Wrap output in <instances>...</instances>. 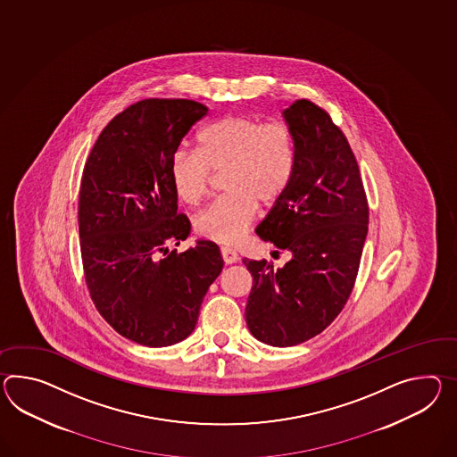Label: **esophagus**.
<instances>
[{"label": "esophagus", "mask_w": 457, "mask_h": 457, "mask_svg": "<svg viewBox=\"0 0 457 457\" xmlns=\"http://www.w3.org/2000/svg\"><path fill=\"white\" fill-rule=\"evenodd\" d=\"M221 256H223V261L226 264H234L236 261H237V254L234 253L233 249H221Z\"/></svg>", "instance_id": "esophagus-1"}]
</instances>
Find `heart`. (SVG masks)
I'll return each instance as SVG.
<instances>
[{"label":"heart","mask_w":457,"mask_h":457,"mask_svg":"<svg viewBox=\"0 0 457 457\" xmlns=\"http://www.w3.org/2000/svg\"><path fill=\"white\" fill-rule=\"evenodd\" d=\"M297 165L295 135L286 123L224 115L198 134V150L179 148L170 163L177 196L189 206L208 193L212 173H223L221 200L195 221L198 234L220 245L237 243L256 220L259 203L272 206L289 188Z\"/></svg>","instance_id":"b5f03b06"}]
</instances>
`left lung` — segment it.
<instances>
[{
  "mask_svg": "<svg viewBox=\"0 0 457 457\" xmlns=\"http://www.w3.org/2000/svg\"><path fill=\"white\" fill-rule=\"evenodd\" d=\"M282 115L295 135L297 165L256 234L290 259L278 269L266 259L243 261L253 276L245 315L259 342L294 346L325 330L348 301L367 239L368 203L355 155L330 115L305 99Z\"/></svg>",
  "mask_w": 457,
  "mask_h": 457,
  "instance_id": "1",
  "label": "left lung"
}]
</instances>
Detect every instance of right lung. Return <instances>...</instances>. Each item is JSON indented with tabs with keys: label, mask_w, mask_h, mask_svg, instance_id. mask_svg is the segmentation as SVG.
Wrapping results in <instances>:
<instances>
[{
	"label": "right lung",
	"mask_w": 457,
	"mask_h": 457,
	"mask_svg": "<svg viewBox=\"0 0 457 457\" xmlns=\"http://www.w3.org/2000/svg\"><path fill=\"white\" fill-rule=\"evenodd\" d=\"M206 113L187 99L137 102L107 123L82 173L79 237L90 297L117 334L140 345L185 340L223 270L212 241L168 249L191 231L177 212L171 156Z\"/></svg>",
	"instance_id": "add662e5"
}]
</instances>
